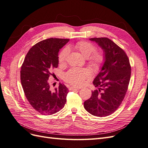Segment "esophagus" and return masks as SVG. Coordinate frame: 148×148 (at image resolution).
<instances>
[{
  "label": "esophagus",
  "instance_id": "1",
  "mask_svg": "<svg viewBox=\"0 0 148 148\" xmlns=\"http://www.w3.org/2000/svg\"><path fill=\"white\" fill-rule=\"evenodd\" d=\"M79 88L78 87H70V90H78V89H79Z\"/></svg>",
  "mask_w": 148,
  "mask_h": 148
}]
</instances>
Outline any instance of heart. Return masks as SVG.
<instances>
[{"label":"heart","instance_id":"heart-1","mask_svg":"<svg viewBox=\"0 0 148 148\" xmlns=\"http://www.w3.org/2000/svg\"><path fill=\"white\" fill-rule=\"evenodd\" d=\"M74 47L86 58H88V64L93 69H99L104 61V56L101 52H95V46L87 41H79L74 45ZM70 53L69 47L62 49L59 57L60 64H64ZM90 71L85 69H73L70 70L64 75V79L66 82L75 86H81L84 81L90 77Z\"/></svg>","mask_w":148,"mask_h":148}]
</instances>
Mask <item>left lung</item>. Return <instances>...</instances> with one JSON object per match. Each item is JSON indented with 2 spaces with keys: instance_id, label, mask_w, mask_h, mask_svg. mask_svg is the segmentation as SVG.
<instances>
[{
  "instance_id": "obj_1",
  "label": "left lung",
  "mask_w": 148,
  "mask_h": 148,
  "mask_svg": "<svg viewBox=\"0 0 148 148\" xmlns=\"http://www.w3.org/2000/svg\"><path fill=\"white\" fill-rule=\"evenodd\" d=\"M89 40L102 49L104 61L93 81L98 90L92 91L91 97L84 101V107L92 115L106 117L113 114L124 99L130 79L131 66L124 51L112 40L107 38Z\"/></svg>"
}]
</instances>
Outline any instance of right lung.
Masks as SVG:
<instances>
[{"label": "right lung", "mask_w": 148, "mask_h": 148, "mask_svg": "<svg viewBox=\"0 0 148 148\" xmlns=\"http://www.w3.org/2000/svg\"><path fill=\"white\" fill-rule=\"evenodd\" d=\"M69 39L49 38L36 44L26 54L21 67L20 79L26 97L34 109L42 115H52L64 107L69 89L60 83L54 91L48 79L59 64L58 55Z\"/></svg>", "instance_id": "1"}]
</instances>
